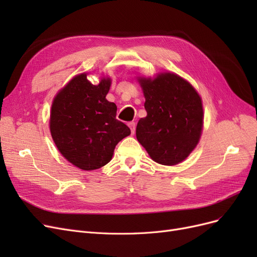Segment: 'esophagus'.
I'll use <instances>...</instances> for the list:
<instances>
[{
  "label": "esophagus",
  "mask_w": 257,
  "mask_h": 257,
  "mask_svg": "<svg viewBox=\"0 0 257 257\" xmlns=\"http://www.w3.org/2000/svg\"><path fill=\"white\" fill-rule=\"evenodd\" d=\"M128 127L131 128L132 134H134L135 133V122H130L128 123Z\"/></svg>",
  "instance_id": "1"
}]
</instances>
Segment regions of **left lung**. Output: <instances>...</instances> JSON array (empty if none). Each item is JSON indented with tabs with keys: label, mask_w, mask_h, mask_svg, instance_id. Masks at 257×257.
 I'll return each instance as SVG.
<instances>
[{
	"label": "left lung",
	"mask_w": 257,
	"mask_h": 257,
	"mask_svg": "<svg viewBox=\"0 0 257 257\" xmlns=\"http://www.w3.org/2000/svg\"><path fill=\"white\" fill-rule=\"evenodd\" d=\"M137 81L147 111L137 123V141L154 162L177 165L189 157L200 141L203 100L188 80L175 73L137 76Z\"/></svg>",
	"instance_id": "left-lung-1"
}]
</instances>
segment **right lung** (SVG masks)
I'll list each match as a JSON object with an SVG mask.
<instances>
[{
	"label": "right lung",
	"instance_id": "obj_1",
	"mask_svg": "<svg viewBox=\"0 0 257 257\" xmlns=\"http://www.w3.org/2000/svg\"><path fill=\"white\" fill-rule=\"evenodd\" d=\"M88 73L76 75L54 96L49 118L52 141L71 164L82 170L105 166L131 130L115 119L116 106L106 99L111 78L92 84Z\"/></svg>",
	"mask_w": 257,
	"mask_h": 257
}]
</instances>
